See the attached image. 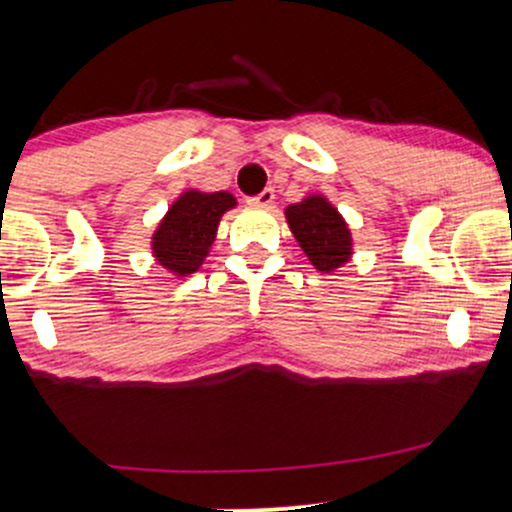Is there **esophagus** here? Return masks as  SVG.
I'll return each instance as SVG.
<instances>
[{"instance_id":"obj_1","label":"esophagus","mask_w":512,"mask_h":512,"mask_svg":"<svg viewBox=\"0 0 512 512\" xmlns=\"http://www.w3.org/2000/svg\"><path fill=\"white\" fill-rule=\"evenodd\" d=\"M248 202L252 204V207H269V204L274 202V190H272V187H264L260 195L250 197Z\"/></svg>"}]
</instances>
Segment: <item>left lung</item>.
Instances as JSON below:
<instances>
[{
    "label": "left lung",
    "instance_id": "8db88e82",
    "mask_svg": "<svg viewBox=\"0 0 512 512\" xmlns=\"http://www.w3.org/2000/svg\"><path fill=\"white\" fill-rule=\"evenodd\" d=\"M286 221L315 269L332 272L349 260V228L337 209L322 197H308L301 204H291L286 209Z\"/></svg>",
    "mask_w": 512,
    "mask_h": 512
}]
</instances>
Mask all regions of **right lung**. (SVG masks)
<instances>
[{
  "mask_svg": "<svg viewBox=\"0 0 512 512\" xmlns=\"http://www.w3.org/2000/svg\"><path fill=\"white\" fill-rule=\"evenodd\" d=\"M236 204L228 192H185L154 233V255L178 276L197 272L214 243L223 211Z\"/></svg>",
  "mask_w": 512,
  "mask_h": 512,
  "instance_id": "add662e5",
  "label": "right lung"
}]
</instances>
